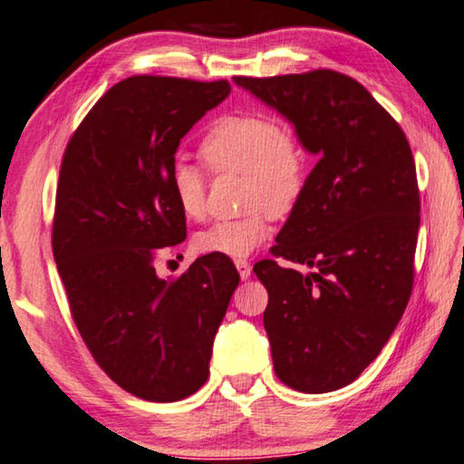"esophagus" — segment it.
Instances as JSON below:
<instances>
[{"instance_id":"obj_1","label":"esophagus","mask_w":464,"mask_h":464,"mask_svg":"<svg viewBox=\"0 0 464 464\" xmlns=\"http://www.w3.org/2000/svg\"><path fill=\"white\" fill-rule=\"evenodd\" d=\"M235 267H237L241 280H247V277L251 276V264H249V261L237 259V261H235Z\"/></svg>"}]
</instances>
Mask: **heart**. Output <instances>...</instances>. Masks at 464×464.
<instances>
[{"label":"heart","mask_w":464,"mask_h":464,"mask_svg":"<svg viewBox=\"0 0 464 464\" xmlns=\"http://www.w3.org/2000/svg\"><path fill=\"white\" fill-rule=\"evenodd\" d=\"M200 156L213 172L243 174V205L249 210L207 227L195 237V247L200 254L247 257L267 239L272 215H288L300 203L308 179L306 151L296 136L269 117L233 113L210 125L200 141ZM170 190L182 215L203 217L207 182L197 166L176 160Z\"/></svg>","instance_id":"b5f03b06"}]
</instances>
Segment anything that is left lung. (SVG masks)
I'll use <instances>...</instances> for the list:
<instances>
[{"label": "left lung", "mask_w": 464, "mask_h": 464, "mask_svg": "<svg viewBox=\"0 0 464 464\" xmlns=\"http://www.w3.org/2000/svg\"><path fill=\"white\" fill-rule=\"evenodd\" d=\"M233 82L276 109L318 158L272 247L298 267L254 266L269 296L276 375L304 393L341 390L379 355L408 306L420 227L414 156L393 117L347 74Z\"/></svg>", "instance_id": "left-lung-1"}]
</instances>
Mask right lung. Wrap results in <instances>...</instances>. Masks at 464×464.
<instances>
[{
    "instance_id": "1",
    "label": "right lung",
    "mask_w": 464,
    "mask_h": 464,
    "mask_svg": "<svg viewBox=\"0 0 464 464\" xmlns=\"http://www.w3.org/2000/svg\"><path fill=\"white\" fill-rule=\"evenodd\" d=\"M229 92L227 81L130 77L97 101L63 158L53 254L74 324L101 369L148 401L205 385L239 284L225 256L174 277L154 267L160 251L187 239L170 190L176 150Z\"/></svg>"
}]
</instances>
